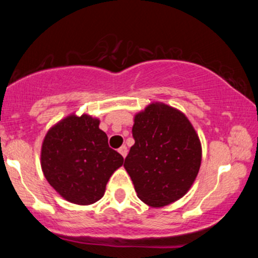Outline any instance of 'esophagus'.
<instances>
[{
	"instance_id": "obj_1",
	"label": "esophagus",
	"mask_w": 258,
	"mask_h": 258,
	"mask_svg": "<svg viewBox=\"0 0 258 258\" xmlns=\"http://www.w3.org/2000/svg\"><path fill=\"white\" fill-rule=\"evenodd\" d=\"M119 153L123 156V158H126V155H127V148H126V146L120 147L119 148Z\"/></svg>"
}]
</instances>
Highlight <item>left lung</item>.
Masks as SVG:
<instances>
[{
    "label": "left lung",
    "mask_w": 258,
    "mask_h": 258,
    "mask_svg": "<svg viewBox=\"0 0 258 258\" xmlns=\"http://www.w3.org/2000/svg\"><path fill=\"white\" fill-rule=\"evenodd\" d=\"M132 136L123 166L139 199L160 207L182 198L201 164L199 137L185 115L162 103L150 104L136 115Z\"/></svg>",
    "instance_id": "left-lung-1"
}]
</instances>
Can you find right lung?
Segmentation results:
<instances>
[{
	"label": "right lung",
	"instance_id": "obj_1",
	"mask_svg": "<svg viewBox=\"0 0 258 258\" xmlns=\"http://www.w3.org/2000/svg\"><path fill=\"white\" fill-rule=\"evenodd\" d=\"M123 158L108 144L99 120L70 115L47 132L41 150L46 179L64 199L90 205L104 195L105 185Z\"/></svg>",
	"mask_w": 258,
	"mask_h": 258
}]
</instances>
